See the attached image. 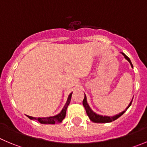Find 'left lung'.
<instances>
[{
	"label": "left lung",
	"mask_w": 147,
	"mask_h": 147,
	"mask_svg": "<svg viewBox=\"0 0 147 147\" xmlns=\"http://www.w3.org/2000/svg\"><path fill=\"white\" fill-rule=\"evenodd\" d=\"M123 53V55L125 57V58L127 60V61H129L130 64H131V67H133V64L132 63H131V60H130V59L128 58V57L126 56L125 53ZM133 101V100H132ZM132 101H131V103L129 104V105H128V107H127V108H126L125 109V111H123V112H120L119 115H115V116H113V117H107V116H102V115H97V114H96L95 112H93L92 110H91V109L90 108V107H89V105H88L87 103V100H86V95H85V97H84V99H83V106H84L85 109H86V113H87L88 116V117L90 118V120H91V121H93L94 123H110V122H112L114 121V120H117V118H119V117L121 116V115H123V114L125 112V111L127 110L128 108H129V107L131 106V104H132Z\"/></svg>",
	"instance_id": "8db88e82"
}]
</instances>
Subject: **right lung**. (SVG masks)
<instances>
[{
    "mask_svg": "<svg viewBox=\"0 0 147 147\" xmlns=\"http://www.w3.org/2000/svg\"><path fill=\"white\" fill-rule=\"evenodd\" d=\"M72 94V93H71V94L69 95V96H68L67 102H66L65 105H64V108L62 109L61 112H60L59 115H56V116H53V117H31V116H28V115H27V116L29 117V118L31 119V120H38L40 123H42V124H55V123H61L63 119H64V117H65L66 116V112H67V107H68V105H69V103H70Z\"/></svg>",
    "mask_w": 147,
    "mask_h": 147,
    "instance_id": "add662e5",
    "label": "right lung"
}]
</instances>
